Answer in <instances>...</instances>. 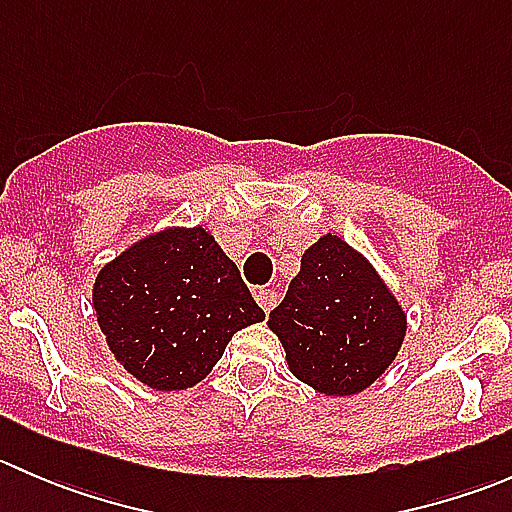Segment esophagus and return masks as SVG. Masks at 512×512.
<instances>
[{"instance_id":"1","label":"esophagus","mask_w":512,"mask_h":512,"mask_svg":"<svg viewBox=\"0 0 512 512\" xmlns=\"http://www.w3.org/2000/svg\"><path fill=\"white\" fill-rule=\"evenodd\" d=\"M255 299H257V304H260V307L265 309V314H267L277 304V292H275V289H270V287H257L255 289Z\"/></svg>"}]
</instances>
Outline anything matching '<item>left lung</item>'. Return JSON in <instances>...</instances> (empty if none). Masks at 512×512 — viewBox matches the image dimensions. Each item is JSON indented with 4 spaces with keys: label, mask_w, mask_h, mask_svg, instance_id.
<instances>
[{
    "label": "left lung",
    "mask_w": 512,
    "mask_h": 512,
    "mask_svg": "<svg viewBox=\"0 0 512 512\" xmlns=\"http://www.w3.org/2000/svg\"><path fill=\"white\" fill-rule=\"evenodd\" d=\"M289 371L327 396L374 384L399 352L404 309L374 267L342 237L324 235L302 255L299 275L270 312Z\"/></svg>",
    "instance_id": "8db88e82"
}]
</instances>
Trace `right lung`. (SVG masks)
Listing matches in <instances>:
<instances>
[{
  "instance_id": "right-lung-1",
  "label": "right lung",
  "mask_w": 512,
  "mask_h": 512,
  "mask_svg": "<svg viewBox=\"0 0 512 512\" xmlns=\"http://www.w3.org/2000/svg\"><path fill=\"white\" fill-rule=\"evenodd\" d=\"M94 307L113 356L156 391L198 384L232 334L265 319L203 227H170L128 247L98 272Z\"/></svg>"
}]
</instances>
